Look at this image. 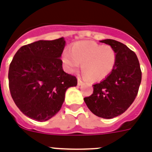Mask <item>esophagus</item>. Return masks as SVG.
I'll return each instance as SVG.
<instances>
[{
	"label": "esophagus",
	"instance_id": "1",
	"mask_svg": "<svg viewBox=\"0 0 152 152\" xmlns=\"http://www.w3.org/2000/svg\"><path fill=\"white\" fill-rule=\"evenodd\" d=\"M77 84H78V86H80V85L83 84V81L80 77H78V82H77Z\"/></svg>",
	"mask_w": 152,
	"mask_h": 152
}]
</instances>
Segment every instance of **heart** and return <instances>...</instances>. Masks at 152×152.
Here are the masks:
<instances>
[{
    "mask_svg": "<svg viewBox=\"0 0 152 152\" xmlns=\"http://www.w3.org/2000/svg\"><path fill=\"white\" fill-rule=\"evenodd\" d=\"M116 61V51L112 47L90 40L76 42L71 47V53L65 50L61 55L67 72H76L82 63L83 75L92 81H101L109 76Z\"/></svg>",
    "mask_w": 152,
    "mask_h": 152,
    "instance_id": "obj_1",
    "label": "heart"
}]
</instances>
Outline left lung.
<instances>
[{"label": "left lung", "mask_w": 152, "mask_h": 152, "mask_svg": "<svg viewBox=\"0 0 152 152\" xmlns=\"http://www.w3.org/2000/svg\"><path fill=\"white\" fill-rule=\"evenodd\" d=\"M101 42L115 50L116 65L109 76L93 85V94L84 97V102L97 116L112 119L127 110L136 98L141 70L136 54L125 44L111 39Z\"/></svg>", "instance_id": "8db88e82"}]
</instances>
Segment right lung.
Segmentation results:
<instances>
[{
	"instance_id": "1",
	"label": "right lung",
	"mask_w": 152,
	"mask_h": 152,
	"mask_svg": "<svg viewBox=\"0 0 152 152\" xmlns=\"http://www.w3.org/2000/svg\"><path fill=\"white\" fill-rule=\"evenodd\" d=\"M63 37L38 40L21 47L10 64L9 90L19 110L34 120L47 121L61 109L65 91L77 85L63 71Z\"/></svg>"
}]
</instances>
